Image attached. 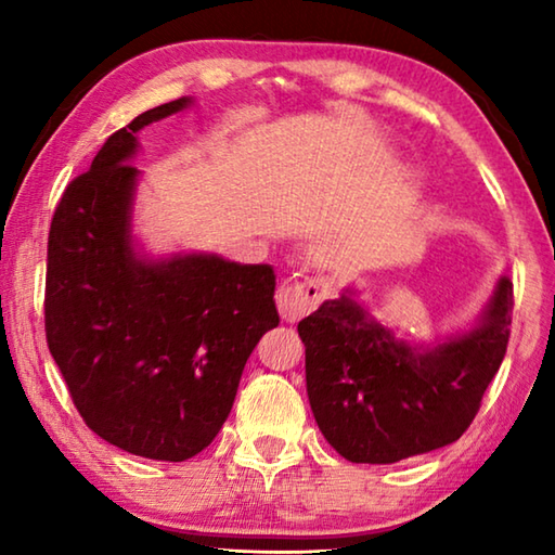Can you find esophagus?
I'll use <instances>...</instances> for the list:
<instances>
[{
	"mask_svg": "<svg viewBox=\"0 0 555 555\" xmlns=\"http://www.w3.org/2000/svg\"><path fill=\"white\" fill-rule=\"evenodd\" d=\"M323 300V286L321 281L306 279V281H284L276 288V306L279 313L286 323H296L300 318L315 311V306Z\"/></svg>",
	"mask_w": 555,
	"mask_h": 555,
	"instance_id": "obj_1",
	"label": "esophagus"
}]
</instances>
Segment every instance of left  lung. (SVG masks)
Masks as SVG:
<instances>
[{
    "instance_id": "left-lung-1",
    "label": "left lung",
    "mask_w": 555,
    "mask_h": 555,
    "mask_svg": "<svg viewBox=\"0 0 555 555\" xmlns=\"http://www.w3.org/2000/svg\"><path fill=\"white\" fill-rule=\"evenodd\" d=\"M512 281L482 323L421 352L343 294L298 323L315 424L350 463L389 465L453 443L480 411L509 345Z\"/></svg>"
}]
</instances>
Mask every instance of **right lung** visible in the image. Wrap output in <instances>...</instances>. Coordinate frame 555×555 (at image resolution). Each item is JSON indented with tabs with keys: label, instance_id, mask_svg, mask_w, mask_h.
I'll return each instance as SVG.
<instances>
[{
	"label": "right lung",
	"instance_id": "right-lung-1",
	"mask_svg": "<svg viewBox=\"0 0 555 555\" xmlns=\"http://www.w3.org/2000/svg\"><path fill=\"white\" fill-rule=\"evenodd\" d=\"M188 102L142 112L65 185L43 298L46 343L88 428L168 463L212 443L247 357L279 325L271 267L205 255L142 261L131 249L137 131Z\"/></svg>",
	"mask_w": 555,
	"mask_h": 555
}]
</instances>
